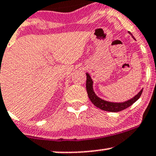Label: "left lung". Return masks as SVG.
<instances>
[{"label": "left lung", "instance_id": "obj_1", "mask_svg": "<svg viewBox=\"0 0 156 156\" xmlns=\"http://www.w3.org/2000/svg\"><path fill=\"white\" fill-rule=\"evenodd\" d=\"M129 33L130 34L133 38H135L130 32H129ZM92 83H93V82L92 81L91 77L90 76V75H89L88 73H87L86 87L87 94H88V96L90 98V101H91L92 103L93 104L95 107H97L98 108L104 111H108V112H117L128 108V107H130L132 104H134L135 102L139 98L142 94V91H143V90H141V91L137 94L136 96L130 100L127 101L123 102V103H112V102L106 101L102 100L101 98L98 97L97 95H95V92H94L93 89H92Z\"/></svg>", "mask_w": 156, "mask_h": 156}]
</instances>
